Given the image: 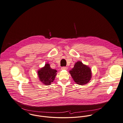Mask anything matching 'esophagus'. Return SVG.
Instances as JSON below:
<instances>
[{"mask_svg": "<svg viewBox=\"0 0 123 123\" xmlns=\"http://www.w3.org/2000/svg\"><path fill=\"white\" fill-rule=\"evenodd\" d=\"M68 69V68L67 67H62L61 68V70H67Z\"/></svg>", "mask_w": 123, "mask_h": 123, "instance_id": "esophagus-1", "label": "esophagus"}]
</instances>
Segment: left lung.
Segmentation results:
<instances>
[{
    "mask_svg": "<svg viewBox=\"0 0 123 123\" xmlns=\"http://www.w3.org/2000/svg\"><path fill=\"white\" fill-rule=\"evenodd\" d=\"M69 73L74 82L79 85L87 84L92 77V70L89 66L80 61L75 64L74 67L69 71Z\"/></svg>",
    "mask_w": 123,
    "mask_h": 123,
    "instance_id": "8db88e82",
    "label": "left lung"
}]
</instances>
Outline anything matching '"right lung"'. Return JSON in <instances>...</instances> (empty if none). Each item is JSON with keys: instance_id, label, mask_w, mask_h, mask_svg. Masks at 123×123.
Segmentation results:
<instances>
[{"instance_id": "1", "label": "right lung", "mask_w": 123, "mask_h": 123, "mask_svg": "<svg viewBox=\"0 0 123 123\" xmlns=\"http://www.w3.org/2000/svg\"><path fill=\"white\" fill-rule=\"evenodd\" d=\"M37 72L40 82L43 85L49 86L55 80L57 71L56 69H51L50 64L46 63L43 67L39 69Z\"/></svg>"}]
</instances>
